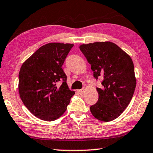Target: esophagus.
I'll return each mask as SVG.
<instances>
[{"label": "esophagus", "instance_id": "1", "mask_svg": "<svg viewBox=\"0 0 153 153\" xmlns=\"http://www.w3.org/2000/svg\"><path fill=\"white\" fill-rule=\"evenodd\" d=\"M85 90H86V88H84V87H83L82 88V89H79V90H78V92L79 93H84V91H85Z\"/></svg>", "mask_w": 153, "mask_h": 153}]
</instances>
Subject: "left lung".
<instances>
[{
    "label": "left lung",
    "instance_id": "8db88e82",
    "mask_svg": "<svg viewBox=\"0 0 153 153\" xmlns=\"http://www.w3.org/2000/svg\"><path fill=\"white\" fill-rule=\"evenodd\" d=\"M79 49L91 65L95 78H102V87L97 88L98 100L90 107L91 113L102 122L116 119L126 109L135 92L133 60L111 42L82 45Z\"/></svg>",
    "mask_w": 153,
    "mask_h": 153
}]
</instances>
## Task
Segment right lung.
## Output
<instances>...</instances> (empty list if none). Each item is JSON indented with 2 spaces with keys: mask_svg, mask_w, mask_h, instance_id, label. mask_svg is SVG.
Masks as SVG:
<instances>
[{
  "mask_svg": "<svg viewBox=\"0 0 153 153\" xmlns=\"http://www.w3.org/2000/svg\"><path fill=\"white\" fill-rule=\"evenodd\" d=\"M73 47L57 42L43 45L20 68V97L28 110L40 120L51 122L60 117L75 94L68 87L62 68Z\"/></svg>",
  "mask_w": 153,
  "mask_h": 153,
  "instance_id": "obj_1",
  "label": "right lung"
}]
</instances>
